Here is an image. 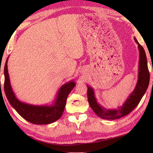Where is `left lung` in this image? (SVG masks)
<instances>
[{
	"instance_id": "left-lung-1",
	"label": "left lung",
	"mask_w": 153,
	"mask_h": 153,
	"mask_svg": "<svg viewBox=\"0 0 153 153\" xmlns=\"http://www.w3.org/2000/svg\"><path fill=\"white\" fill-rule=\"evenodd\" d=\"M134 40L138 45L140 53L138 82L134 91L129 95L121 107H119L117 109H107L102 107L97 102L94 90L91 86L87 85L88 100L90 107L98 117L104 120H117L128 115L139 104L142 97L148 88L150 81V74L148 69L146 53L143 47L140 45L136 38H134Z\"/></svg>"
}]
</instances>
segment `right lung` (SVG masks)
<instances>
[{
	"label": "right lung",
	"instance_id": "right-lung-1",
	"mask_svg": "<svg viewBox=\"0 0 153 153\" xmlns=\"http://www.w3.org/2000/svg\"><path fill=\"white\" fill-rule=\"evenodd\" d=\"M7 63L8 58L5 63L4 68V90L9 103L15 111L25 120L37 125L52 123L60 119L65 107L67 97L76 86L75 82L73 80L69 81L59 88L55 101L52 105L27 104L18 100L13 91L8 73Z\"/></svg>",
	"mask_w": 153,
	"mask_h": 153
}]
</instances>
